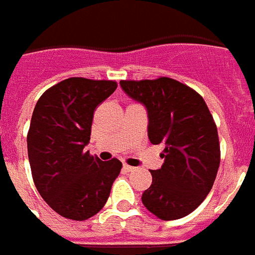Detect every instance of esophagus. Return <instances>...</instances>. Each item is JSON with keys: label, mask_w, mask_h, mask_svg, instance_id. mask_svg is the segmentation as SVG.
<instances>
[{"label": "esophagus", "mask_w": 255, "mask_h": 255, "mask_svg": "<svg viewBox=\"0 0 255 255\" xmlns=\"http://www.w3.org/2000/svg\"><path fill=\"white\" fill-rule=\"evenodd\" d=\"M123 169L126 171H128V173H129V171H134L136 170V167H133V166H129V165H127V163H124L123 165Z\"/></svg>", "instance_id": "obj_1"}]
</instances>
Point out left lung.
Listing matches in <instances>:
<instances>
[{"label":"left lung","mask_w":255,"mask_h":255,"mask_svg":"<svg viewBox=\"0 0 255 255\" xmlns=\"http://www.w3.org/2000/svg\"><path fill=\"white\" fill-rule=\"evenodd\" d=\"M123 92L148 113V137L165 145L162 166L150 170L152 185L141 196L146 210L162 220L187 216L214 186L220 145L204 99L173 80L121 81Z\"/></svg>","instance_id":"left-lung-1"}]
</instances>
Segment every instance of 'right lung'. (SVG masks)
<instances>
[{"mask_svg":"<svg viewBox=\"0 0 255 255\" xmlns=\"http://www.w3.org/2000/svg\"><path fill=\"white\" fill-rule=\"evenodd\" d=\"M115 81L64 80L39 98L27 134L34 183L53 211L86 220L106 204L121 173L118 158L101 161L84 148L90 141L95 107L117 89Z\"/></svg>","mask_w":255,"mask_h":255,"instance_id":"right-lung-1","label":"right lung"}]
</instances>
